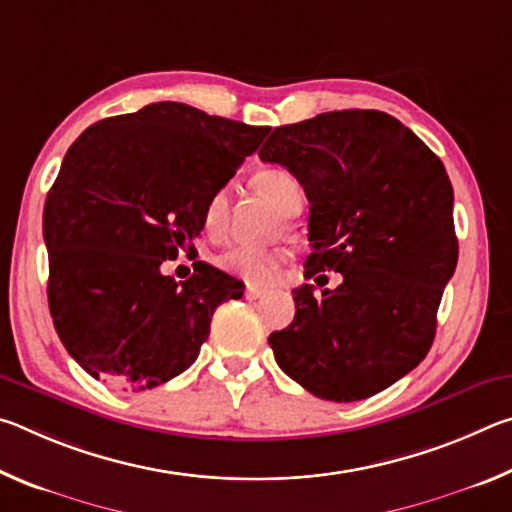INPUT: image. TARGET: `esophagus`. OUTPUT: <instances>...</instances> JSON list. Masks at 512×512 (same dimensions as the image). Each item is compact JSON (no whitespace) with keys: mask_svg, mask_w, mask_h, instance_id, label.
I'll use <instances>...</instances> for the list:
<instances>
[{"mask_svg":"<svg viewBox=\"0 0 512 512\" xmlns=\"http://www.w3.org/2000/svg\"><path fill=\"white\" fill-rule=\"evenodd\" d=\"M264 296V291L262 289H255V287H246V291H244V298L246 300H259Z\"/></svg>","mask_w":512,"mask_h":512,"instance_id":"1","label":"esophagus"}]
</instances>
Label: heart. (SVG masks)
Wrapping results in <instances>:
<instances>
[{"label": "heart", "instance_id": "b5f03b06", "mask_svg": "<svg viewBox=\"0 0 512 512\" xmlns=\"http://www.w3.org/2000/svg\"><path fill=\"white\" fill-rule=\"evenodd\" d=\"M255 192L262 194L266 201L275 205L280 214H296L302 205V185L293 173L284 169H262L257 171L250 180ZM230 212V194L228 189L221 187L207 198L203 207V228L212 237L221 235L228 225ZM282 262L280 250L266 248H250V246H232L216 257L223 271L241 277L250 284H266L273 280L277 266Z\"/></svg>", "mask_w": 512, "mask_h": 512}]
</instances>
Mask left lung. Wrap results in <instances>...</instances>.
<instances>
[{
	"label": "left lung",
	"mask_w": 512,
	"mask_h": 512,
	"mask_svg": "<svg viewBox=\"0 0 512 512\" xmlns=\"http://www.w3.org/2000/svg\"><path fill=\"white\" fill-rule=\"evenodd\" d=\"M259 158L305 187L314 248L305 275L343 277L320 296L314 284L293 289L296 316L268 336L277 366L323 400H366L418 366L436 336L458 259L447 171L411 128L379 110L280 126Z\"/></svg>",
	"instance_id": "1"
}]
</instances>
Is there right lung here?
<instances>
[{"instance_id": "add662e5", "label": "right lung", "mask_w": 512, "mask_h": 512, "mask_svg": "<svg viewBox=\"0 0 512 512\" xmlns=\"http://www.w3.org/2000/svg\"><path fill=\"white\" fill-rule=\"evenodd\" d=\"M271 128L160 101L101 119L65 153L42 214L54 327L90 377L146 391L196 361L214 309L244 284L210 264L176 282L203 207Z\"/></svg>"}]
</instances>
